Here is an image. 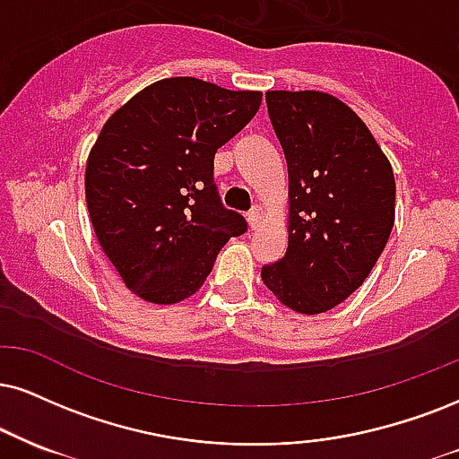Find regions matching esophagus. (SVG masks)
<instances>
[{
    "label": "esophagus",
    "instance_id": "34e87169",
    "mask_svg": "<svg viewBox=\"0 0 459 459\" xmlns=\"http://www.w3.org/2000/svg\"><path fill=\"white\" fill-rule=\"evenodd\" d=\"M262 217H264V206H253L251 211H248V214H247V221H248V225H251V230H255L257 225H259V221H262Z\"/></svg>",
    "mask_w": 459,
    "mask_h": 459
}]
</instances>
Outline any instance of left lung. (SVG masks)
<instances>
[{
  "mask_svg": "<svg viewBox=\"0 0 459 459\" xmlns=\"http://www.w3.org/2000/svg\"><path fill=\"white\" fill-rule=\"evenodd\" d=\"M268 115L290 172V245L264 265L276 299L325 313L368 279L395 217L392 163L366 123L321 91H268Z\"/></svg>",
  "mask_w": 459,
  "mask_h": 459,
  "instance_id": "8db88e82",
  "label": "left lung"
}]
</instances>
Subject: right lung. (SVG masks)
<instances>
[{"label":"right lung","mask_w":459,"mask_h":459,"mask_svg":"<svg viewBox=\"0 0 459 459\" xmlns=\"http://www.w3.org/2000/svg\"><path fill=\"white\" fill-rule=\"evenodd\" d=\"M259 91L191 76L135 93L95 140L84 172L89 217L129 291L151 304L194 296L231 236L247 231L214 186V152L255 117Z\"/></svg>","instance_id":"right-lung-1"}]
</instances>
